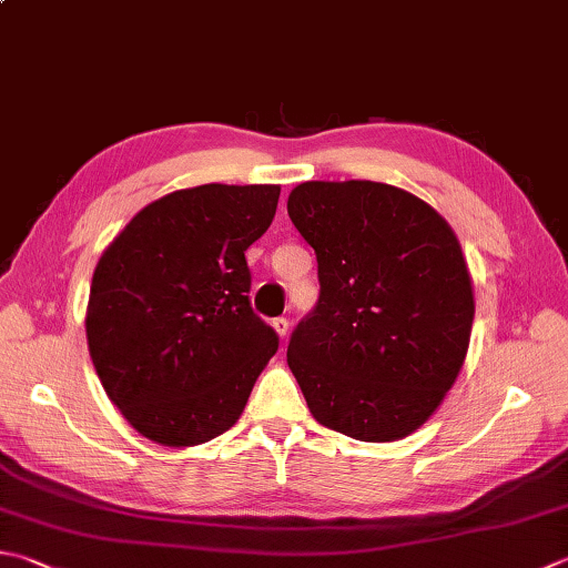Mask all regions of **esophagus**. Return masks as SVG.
Masks as SVG:
<instances>
[{
    "label": "esophagus",
    "instance_id": "1",
    "mask_svg": "<svg viewBox=\"0 0 568 568\" xmlns=\"http://www.w3.org/2000/svg\"><path fill=\"white\" fill-rule=\"evenodd\" d=\"M273 329L277 332V337L285 339L287 337V329H291V322H287L285 317H275L273 320Z\"/></svg>",
    "mask_w": 568,
    "mask_h": 568
}]
</instances>
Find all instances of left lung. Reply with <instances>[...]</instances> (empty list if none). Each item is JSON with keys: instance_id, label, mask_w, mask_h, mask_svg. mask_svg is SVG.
Wrapping results in <instances>:
<instances>
[{"instance_id": "left-lung-1", "label": "left lung", "mask_w": 568, "mask_h": 568, "mask_svg": "<svg viewBox=\"0 0 568 568\" xmlns=\"http://www.w3.org/2000/svg\"><path fill=\"white\" fill-rule=\"evenodd\" d=\"M287 214L317 255L320 300L287 366L310 414L366 443L406 438L458 379L473 281L448 221L404 189L303 182Z\"/></svg>"}]
</instances>
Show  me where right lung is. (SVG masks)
Masks as SVG:
<instances>
[{
	"label": "right lung",
	"instance_id": "add662e5",
	"mask_svg": "<svg viewBox=\"0 0 568 568\" xmlns=\"http://www.w3.org/2000/svg\"><path fill=\"white\" fill-rule=\"evenodd\" d=\"M281 186L180 189L132 216L95 265L85 337L128 424L160 446L221 436L277 349L251 310L246 251L268 231Z\"/></svg>",
	"mask_w": 568,
	"mask_h": 568
}]
</instances>
